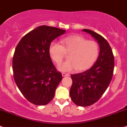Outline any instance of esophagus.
<instances>
[{"label":"esophagus","instance_id":"obj_1","mask_svg":"<svg viewBox=\"0 0 127 127\" xmlns=\"http://www.w3.org/2000/svg\"><path fill=\"white\" fill-rule=\"evenodd\" d=\"M62 75L63 77H66V76H70V74H68V73H62Z\"/></svg>","mask_w":127,"mask_h":127}]
</instances>
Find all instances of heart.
Instances as JSON below:
<instances>
[{"label":"heart","instance_id":"b5f03b06","mask_svg":"<svg viewBox=\"0 0 127 127\" xmlns=\"http://www.w3.org/2000/svg\"><path fill=\"white\" fill-rule=\"evenodd\" d=\"M61 43L62 45L53 41L49 48L51 57L57 64L64 59L65 53H69V59L58 65L60 71L70 72L76 69L84 71L92 66L98 55V44L80 35L64 38L61 40Z\"/></svg>","mask_w":127,"mask_h":127}]
</instances>
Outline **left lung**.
Returning <instances> with one entry per match:
<instances>
[{
    "label": "left lung",
    "mask_w": 127,
    "mask_h": 127,
    "mask_svg": "<svg viewBox=\"0 0 127 127\" xmlns=\"http://www.w3.org/2000/svg\"><path fill=\"white\" fill-rule=\"evenodd\" d=\"M83 31L92 35L100 46L94 66L84 72L71 75L70 97L74 104L85 107L96 102L108 88L113 75L114 57L110 45L102 36L89 29Z\"/></svg>",
    "instance_id": "left-lung-1"
}]
</instances>
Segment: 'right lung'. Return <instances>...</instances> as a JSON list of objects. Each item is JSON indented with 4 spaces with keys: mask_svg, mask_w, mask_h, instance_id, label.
Masks as SVG:
<instances>
[{
    "mask_svg": "<svg viewBox=\"0 0 127 127\" xmlns=\"http://www.w3.org/2000/svg\"><path fill=\"white\" fill-rule=\"evenodd\" d=\"M65 30L48 26L36 27L24 35L13 58L14 79L24 97L36 105L53 100L62 76L53 65L49 48L52 41Z\"/></svg>",
    "mask_w": 127,
    "mask_h": 127,
    "instance_id": "add662e5",
    "label": "right lung"
}]
</instances>
